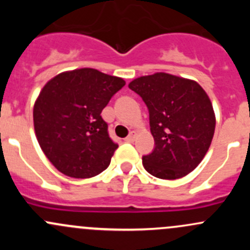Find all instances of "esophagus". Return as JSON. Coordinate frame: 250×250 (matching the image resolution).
<instances>
[{
    "label": "esophagus",
    "instance_id": "1",
    "mask_svg": "<svg viewBox=\"0 0 250 250\" xmlns=\"http://www.w3.org/2000/svg\"><path fill=\"white\" fill-rule=\"evenodd\" d=\"M135 135H137V133H135L134 130H132V132L129 133V135L125 138V143H133V141H134V139H135Z\"/></svg>",
    "mask_w": 250,
    "mask_h": 250
}]
</instances>
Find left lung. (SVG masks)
<instances>
[{
  "label": "left lung",
  "mask_w": 250,
  "mask_h": 250,
  "mask_svg": "<svg viewBox=\"0 0 250 250\" xmlns=\"http://www.w3.org/2000/svg\"><path fill=\"white\" fill-rule=\"evenodd\" d=\"M128 87L148 109L155 148L143 156V166L160 179L183 178L206 156L215 115L210 99L197 82L157 72L135 78Z\"/></svg>",
  "instance_id": "left-lung-1"
}]
</instances>
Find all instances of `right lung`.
Here are the masks:
<instances>
[{"label": "right lung", "instance_id": "obj_1", "mask_svg": "<svg viewBox=\"0 0 250 250\" xmlns=\"http://www.w3.org/2000/svg\"><path fill=\"white\" fill-rule=\"evenodd\" d=\"M125 84L95 69L62 72L48 81L34 106V127L44 155L59 172L92 178L109 167L118 145L102 111Z\"/></svg>", "mask_w": 250, "mask_h": 250}]
</instances>
